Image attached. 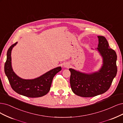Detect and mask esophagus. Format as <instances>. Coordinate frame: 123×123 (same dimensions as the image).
Here are the masks:
<instances>
[{
	"instance_id": "34e87169",
	"label": "esophagus",
	"mask_w": 123,
	"mask_h": 123,
	"mask_svg": "<svg viewBox=\"0 0 123 123\" xmlns=\"http://www.w3.org/2000/svg\"><path fill=\"white\" fill-rule=\"evenodd\" d=\"M64 67H68L69 66V64H68V63H65L64 65Z\"/></svg>"
}]
</instances>
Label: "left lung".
I'll list each match as a JSON object with an SVG mask.
<instances>
[{"label":"left lung","instance_id":"1","mask_svg":"<svg viewBox=\"0 0 123 123\" xmlns=\"http://www.w3.org/2000/svg\"><path fill=\"white\" fill-rule=\"evenodd\" d=\"M98 44L96 49L102 58V65L100 69L92 73L84 72L69 68L71 72L70 84L75 94L83 97H91L106 92L110 88L117 73V56L110 48L105 37L98 36Z\"/></svg>","mask_w":123,"mask_h":123}]
</instances>
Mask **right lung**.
<instances>
[{"instance_id": "add662e5", "label": "right lung", "mask_w": 123, "mask_h": 123, "mask_svg": "<svg viewBox=\"0 0 123 123\" xmlns=\"http://www.w3.org/2000/svg\"><path fill=\"white\" fill-rule=\"evenodd\" d=\"M18 42L13 44L8 49L6 61L4 64V72L11 87L16 93L26 97H42L49 92L53 78L55 75L61 70V67L55 68L34 79L26 80L21 78L15 73L12 66L11 53L12 48Z\"/></svg>"}]
</instances>
